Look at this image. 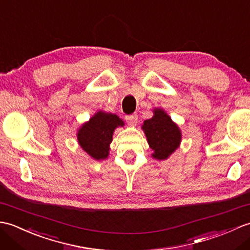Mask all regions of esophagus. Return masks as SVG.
Listing matches in <instances>:
<instances>
[{
  "mask_svg": "<svg viewBox=\"0 0 250 250\" xmlns=\"http://www.w3.org/2000/svg\"><path fill=\"white\" fill-rule=\"evenodd\" d=\"M125 120L130 126H135L137 125V121H139V117L136 115H130L125 117Z\"/></svg>",
  "mask_w": 250,
  "mask_h": 250,
  "instance_id": "esophagus-1",
  "label": "esophagus"
}]
</instances>
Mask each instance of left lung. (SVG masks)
<instances>
[{"label":"left lung","mask_w":250,"mask_h":250,"mask_svg":"<svg viewBox=\"0 0 250 250\" xmlns=\"http://www.w3.org/2000/svg\"><path fill=\"white\" fill-rule=\"evenodd\" d=\"M153 116L142 125L148 145L151 148V157L156 160H167L182 143V131L166 110L156 107Z\"/></svg>","instance_id":"8db88e82"}]
</instances>
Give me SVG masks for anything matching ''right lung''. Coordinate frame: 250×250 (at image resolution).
<instances>
[{"label":"right lung","instance_id":"add662e5","mask_svg":"<svg viewBox=\"0 0 250 250\" xmlns=\"http://www.w3.org/2000/svg\"><path fill=\"white\" fill-rule=\"evenodd\" d=\"M119 126H125V121L116 114L98 110L78 128V145L94 160H105L109 156L114 132Z\"/></svg>","mask_w":250,"mask_h":250}]
</instances>
